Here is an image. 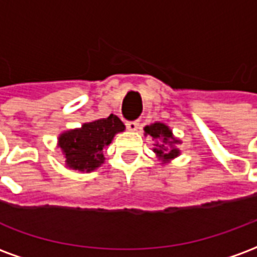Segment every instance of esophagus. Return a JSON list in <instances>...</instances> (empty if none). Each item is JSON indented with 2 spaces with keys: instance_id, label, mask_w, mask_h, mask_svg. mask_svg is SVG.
<instances>
[{
  "instance_id": "obj_1",
  "label": "esophagus",
  "mask_w": 257,
  "mask_h": 257,
  "mask_svg": "<svg viewBox=\"0 0 257 257\" xmlns=\"http://www.w3.org/2000/svg\"><path fill=\"white\" fill-rule=\"evenodd\" d=\"M126 128L131 132H135V131H138V128H139V122L138 121H129V122H126Z\"/></svg>"
}]
</instances>
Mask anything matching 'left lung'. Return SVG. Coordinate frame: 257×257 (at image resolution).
Masks as SVG:
<instances>
[{"label": "left lung", "instance_id": "left-lung-1", "mask_svg": "<svg viewBox=\"0 0 257 257\" xmlns=\"http://www.w3.org/2000/svg\"><path fill=\"white\" fill-rule=\"evenodd\" d=\"M145 135L150 136L154 140V149L153 151L156 153V157L158 161L162 164H169L175 160L176 157L180 156V150L178 149V145L182 143V140L175 138L172 129L164 122H154L150 125H146Z\"/></svg>", "mask_w": 257, "mask_h": 257}]
</instances>
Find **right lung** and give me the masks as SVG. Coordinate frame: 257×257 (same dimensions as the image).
I'll list each match as a JSON object with an SVG mask.
<instances>
[{"mask_svg":"<svg viewBox=\"0 0 257 257\" xmlns=\"http://www.w3.org/2000/svg\"><path fill=\"white\" fill-rule=\"evenodd\" d=\"M125 131L122 121L110 114L107 118L85 122L81 128L68 129L59 135L58 147L66 167L78 172H93L104 162V151L114 136Z\"/></svg>","mask_w":257,"mask_h":257,"instance_id":"add662e5","label":"right lung"}]
</instances>
